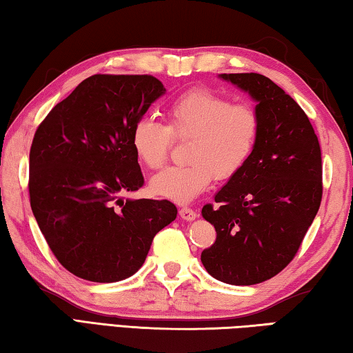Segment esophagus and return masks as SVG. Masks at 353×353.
<instances>
[{
	"label": "esophagus",
	"mask_w": 353,
	"mask_h": 353,
	"mask_svg": "<svg viewBox=\"0 0 353 353\" xmlns=\"http://www.w3.org/2000/svg\"><path fill=\"white\" fill-rule=\"evenodd\" d=\"M180 215H181V219L186 220V221H192V220L196 219V212L192 211V209H190V208H181L180 209Z\"/></svg>",
	"instance_id": "obj_1"
}]
</instances>
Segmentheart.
<instances>
[{
  "mask_svg": "<svg viewBox=\"0 0 353 353\" xmlns=\"http://www.w3.org/2000/svg\"><path fill=\"white\" fill-rule=\"evenodd\" d=\"M163 125L142 117L133 125L132 147L142 165L157 170L165 164L172 139L189 141V165L170 167L152 178V194L175 201H192L211 186L214 178L230 180L248 163L254 152L261 117L248 103L208 90H195L173 102Z\"/></svg>",
  "mask_w": 353,
  "mask_h": 353,
  "instance_id": "obj_1",
  "label": "heart"
}]
</instances>
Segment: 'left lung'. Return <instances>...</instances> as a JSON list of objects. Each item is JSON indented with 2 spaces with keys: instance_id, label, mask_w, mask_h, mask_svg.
<instances>
[{
  "instance_id": "left-lung-1",
  "label": "left lung",
  "mask_w": 353,
  "mask_h": 353,
  "mask_svg": "<svg viewBox=\"0 0 353 353\" xmlns=\"http://www.w3.org/2000/svg\"><path fill=\"white\" fill-rule=\"evenodd\" d=\"M257 102L261 133L236 176L215 194L203 219L217 231L201 263L217 281L254 285L293 261L323 199L318 136L293 97L257 72L220 74Z\"/></svg>"
}]
</instances>
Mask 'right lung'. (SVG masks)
<instances>
[{"instance_id":"1","label":"right lung","mask_w":353,"mask_h":353,"mask_svg":"<svg viewBox=\"0 0 353 353\" xmlns=\"http://www.w3.org/2000/svg\"><path fill=\"white\" fill-rule=\"evenodd\" d=\"M165 92L153 76L96 74L49 111L29 153V196L49 248L80 279L138 271L157 232L176 219L167 200H132L144 184L133 125Z\"/></svg>"}]
</instances>
